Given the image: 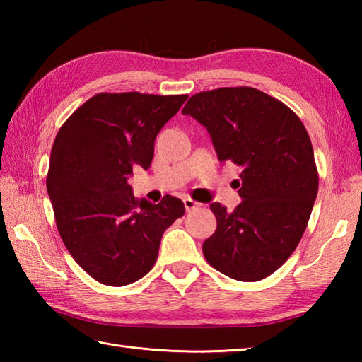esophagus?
I'll return each mask as SVG.
<instances>
[{
    "mask_svg": "<svg viewBox=\"0 0 362 362\" xmlns=\"http://www.w3.org/2000/svg\"><path fill=\"white\" fill-rule=\"evenodd\" d=\"M183 204H185V210H187V211L194 210V209H197L199 205H201L199 202L193 201V199H191V197H185V199H183Z\"/></svg>",
    "mask_w": 362,
    "mask_h": 362,
    "instance_id": "obj_1",
    "label": "esophagus"
}]
</instances>
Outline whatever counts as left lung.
<instances>
[{
	"label": "left lung",
	"mask_w": 362,
	"mask_h": 362,
	"mask_svg": "<svg viewBox=\"0 0 362 362\" xmlns=\"http://www.w3.org/2000/svg\"><path fill=\"white\" fill-rule=\"evenodd\" d=\"M182 113L206 127L219 161L243 166V202L232 213L210 205L218 227L204 257L233 280H263L292 255L308 226L319 189L310 135L288 105L252 87L201 91Z\"/></svg>",
	"instance_id": "left-lung-1"
}]
</instances>
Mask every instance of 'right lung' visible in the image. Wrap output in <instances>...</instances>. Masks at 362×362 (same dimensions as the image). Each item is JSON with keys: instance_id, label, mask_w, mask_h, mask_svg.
Here are the masks:
<instances>
[{"instance_id": "1", "label": "right lung", "mask_w": 362, "mask_h": 362, "mask_svg": "<svg viewBox=\"0 0 362 362\" xmlns=\"http://www.w3.org/2000/svg\"><path fill=\"white\" fill-rule=\"evenodd\" d=\"M188 95L98 93L54 140L46 175L59 235L83 271L126 286L153 267L165 230L185 214L180 199L160 204L132 194L134 166L148 169L157 134Z\"/></svg>"}]
</instances>
